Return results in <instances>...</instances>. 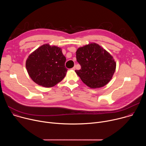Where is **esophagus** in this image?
Wrapping results in <instances>:
<instances>
[{
    "instance_id": "1",
    "label": "esophagus",
    "mask_w": 146,
    "mask_h": 146,
    "mask_svg": "<svg viewBox=\"0 0 146 146\" xmlns=\"http://www.w3.org/2000/svg\"><path fill=\"white\" fill-rule=\"evenodd\" d=\"M72 69V70H75V69H76V66H74Z\"/></svg>"
}]
</instances>
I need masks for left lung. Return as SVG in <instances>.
Returning <instances> with one entry per match:
<instances>
[{
    "instance_id": "obj_1",
    "label": "left lung",
    "mask_w": 146,
    "mask_h": 146,
    "mask_svg": "<svg viewBox=\"0 0 146 146\" xmlns=\"http://www.w3.org/2000/svg\"><path fill=\"white\" fill-rule=\"evenodd\" d=\"M81 69L75 70L82 81L91 88H100L111 79L116 68L113 56L96 43L80 47L76 51Z\"/></svg>"
}]
</instances>
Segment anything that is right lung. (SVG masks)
Here are the masks:
<instances>
[{"label":"right lung","mask_w":146,"mask_h":146,"mask_svg":"<svg viewBox=\"0 0 146 146\" xmlns=\"http://www.w3.org/2000/svg\"><path fill=\"white\" fill-rule=\"evenodd\" d=\"M66 60L60 48L46 44L29 55L26 61V68L36 84L50 88L65 77L68 70L65 66Z\"/></svg>","instance_id":"1"}]
</instances>
